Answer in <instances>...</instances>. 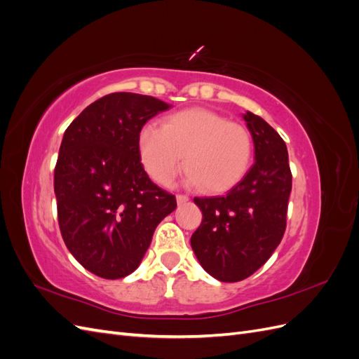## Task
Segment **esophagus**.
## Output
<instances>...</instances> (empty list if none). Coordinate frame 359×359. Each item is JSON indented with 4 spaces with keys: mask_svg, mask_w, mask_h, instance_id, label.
Here are the masks:
<instances>
[{
    "mask_svg": "<svg viewBox=\"0 0 359 359\" xmlns=\"http://www.w3.org/2000/svg\"><path fill=\"white\" fill-rule=\"evenodd\" d=\"M189 201V196L187 194H177V202L181 205V203H186Z\"/></svg>",
    "mask_w": 359,
    "mask_h": 359,
    "instance_id": "obj_1",
    "label": "esophagus"
}]
</instances>
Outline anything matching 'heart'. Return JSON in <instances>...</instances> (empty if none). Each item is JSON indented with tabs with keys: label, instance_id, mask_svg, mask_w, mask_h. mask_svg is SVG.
I'll use <instances>...</instances> for the list:
<instances>
[{
	"label": "heart",
	"instance_id": "1",
	"mask_svg": "<svg viewBox=\"0 0 359 359\" xmlns=\"http://www.w3.org/2000/svg\"><path fill=\"white\" fill-rule=\"evenodd\" d=\"M137 149L147 173L156 182L168 186L184 161L189 184L220 193L244 178L253 142L243 124L191 107L172 114L161 127L145 126L137 136Z\"/></svg>",
	"mask_w": 359,
	"mask_h": 359
}]
</instances>
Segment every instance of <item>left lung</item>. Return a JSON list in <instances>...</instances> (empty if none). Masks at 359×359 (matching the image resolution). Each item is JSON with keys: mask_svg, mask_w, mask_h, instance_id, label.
<instances>
[{"mask_svg": "<svg viewBox=\"0 0 359 359\" xmlns=\"http://www.w3.org/2000/svg\"><path fill=\"white\" fill-rule=\"evenodd\" d=\"M243 118L255 144L253 166L224 196L194 198L203 219L191 248L206 273L224 283L250 277L274 253L292 190L285 140L260 116Z\"/></svg>", "mask_w": 359, "mask_h": 359, "instance_id": "1", "label": "left lung"}]
</instances>
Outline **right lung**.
Instances as JSON below:
<instances>
[{
	"label": "right lung",
	"mask_w": 359,
	"mask_h": 359,
	"mask_svg": "<svg viewBox=\"0 0 359 359\" xmlns=\"http://www.w3.org/2000/svg\"><path fill=\"white\" fill-rule=\"evenodd\" d=\"M169 107L151 95L112 93L85 107L62 136L53 172L60 231L74 259L102 278L132 274L177 208L137 149L145 123Z\"/></svg>",
	"instance_id": "1"
}]
</instances>
